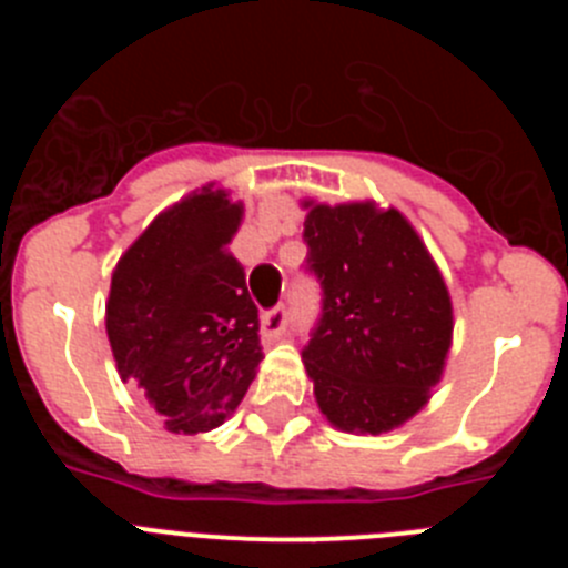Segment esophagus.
Here are the masks:
<instances>
[{"instance_id": "1", "label": "esophagus", "mask_w": 568, "mask_h": 568, "mask_svg": "<svg viewBox=\"0 0 568 568\" xmlns=\"http://www.w3.org/2000/svg\"><path fill=\"white\" fill-rule=\"evenodd\" d=\"M287 310L284 307H275L270 310V313L261 315V338L264 341H278L281 335L287 333Z\"/></svg>"}]
</instances>
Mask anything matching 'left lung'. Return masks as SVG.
Segmentation results:
<instances>
[{"label": "left lung", "mask_w": 568, "mask_h": 568, "mask_svg": "<svg viewBox=\"0 0 568 568\" xmlns=\"http://www.w3.org/2000/svg\"><path fill=\"white\" fill-rule=\"evenodd\" d=\"M324 315L301 361L338 433L381 435L424 409L453 346V298L418 230L375 202L304 199Z\"/></svg>", "instance_id": "1"}]
</instances>
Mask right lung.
I'll return each instance as SVG.
<instances>
[{
  "label": "right lung",
  "mask_w": 568,
  "mask_h": 568,
  "mask_svg": "<svg viewBox=\"0 0 568 568\" xmlns=\"http://www.w3.org/2000/svg\"><path fill=\"white\" fill-rule=\"evenodd\" d=\"M244 202L204 184L155 215L110 278L108 341L173 433H207L247 395L261 364L258 310L230 253Z\"/></svg>",
  "instance_id": "right-lung-1"
}]
</instances>
